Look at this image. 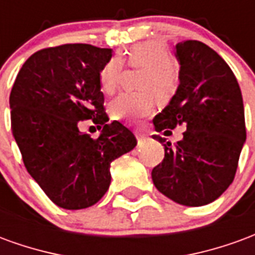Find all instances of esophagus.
Here are the masks:
<instances>
[{
	"instance_id": "obj_1",
	"label": "esophagus",
	"mask_w": 255,
	"mask_h": 255,
	"mask_svg": "<svg viewBox=\"0 0 255 255\" xmlns=\"http://www.w3.org/2000/svg\"><path fill=\"white\" fill-rule=\"evenodd\" d=\"M135 135H136V139H138L139 142L146 138V133H143L142 131H135Z\"/></svg>"
}]
</instances>
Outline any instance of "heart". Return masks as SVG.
I'll return each mask as SVG.
<instances>
[{"mask_svg":"<svg viewBox=\"0 0 255 255\" xmlns=\"http://www.w3.org/2000/svg\"><path fill=\"white\" fill-rule=\"evenodd\" d=\"M129 67H142L144 72L139 80V93H123L111 104V116L115 120L138 123L154 111L157 98L169 101L177 90V75L172 68V54L162 41H144L133 45L127 54ZM123 73L120 58L113 57L101 68L100 86L112 94L119 86Z\"/></svg>","mask_w":255,"mask_h":255,"instance_id":"heart-1","label":"heart"}]
</instances>
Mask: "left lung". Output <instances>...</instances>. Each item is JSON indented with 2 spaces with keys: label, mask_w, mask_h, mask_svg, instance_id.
I'll return each instance as SVG.
<instances>
[{
  "label": "left lung",
  "mask_w": 255,
  "mask_h": 255,
  "mask_svg": "<svg viewBox=\"0 0 255 255\" xmlns=\"http://www.w3.org/2000/svg\"><path fill=\"white\" fill-rule=\"evenodd\" d=\"M180 84L176 94L153 119L155 131L184 124L187 129L175 146L160 135L165 155L153 168L157 190L186 206L213 202L234 182L246 140L241 87L230 65L199 41L176 45Z\"/></svg>",
  "instance_id": "8db88e82"
}]
</instances>
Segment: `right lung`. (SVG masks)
<instances>
[{"instance_id": "add662e5", "label": "right lung", "mask_w": 255, "mask_h": 255, "mask_svg": "<svg viewBox=\"0 0 255 255\" xmlns=\"http://www.w3.org/2000/svg\"><path fill=\"white\" fill-rule=\"evenodd\" d=\"M111 57L112 49L87 43L42 49L27 58L10 91V126L25 169L68 210L98 202L111 184L112 161L136 146L122 123L106 124L98 76ZM90 118L104 127L100 138L78 131Z\"/></svg>"}]
</instances>
